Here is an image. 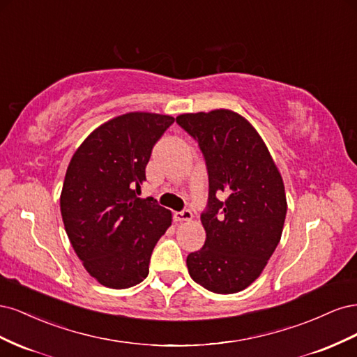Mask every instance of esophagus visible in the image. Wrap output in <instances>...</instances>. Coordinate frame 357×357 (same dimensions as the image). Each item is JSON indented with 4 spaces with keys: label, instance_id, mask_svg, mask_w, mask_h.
<instances>
[{
    "label": "esophagus",
    "instance_id": "1",
    "mask_svg": "<svg viewBox=\"0 0 357 357\" xmlns=\"http://www.w3.org/2000/svg\"><path fill=\"white\" fill-rule=\"evenodd\" d=\"M193 218V214L190 210H181V211H177L174 214V219L177 222H190Z\"/></svg>",
    "mask_w": 357,
    "mask_h": 357
}]
</instances>
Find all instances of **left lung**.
<instances>
[{
  "label": "left lung",
  "instance_id": "obj_1",
  "mask_svg": "<svg viewBox=\"0 0 357 357\" xmlns=\"http://www.w3.org/2000/svg\"><path fill=\"white\" fill-rule=\"evenodd\" d=\"M208 172L201 222L207 238L186 264L193 282L235 294L261 275L282 238L287 202L282 176L256 129L231 110L180 114Z\"/></svg>",
  "mask_w": 357,
  "mask_h": 357
}]
</instances>
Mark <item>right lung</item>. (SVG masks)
I'll return each instance as SVG.
<instances>
[{
	"mask_svg": "<svg viewBox=\"0 0 357 357\" xmlns=\"http://www.w3.org/2000/svg\"><path fill=\"white\" fill-rule=\"evenodd\" d=\"M172 123L171 116L126 113L96 128L71 158L61 193L63 226L86 271L105 287L142 283L171 225V211L137 192Z\"/></svg>",
	"mask_w": 357,
	"mask_h": 357,
	"instance_id": "1",
	"label": "right lung"
}]
</instances>
